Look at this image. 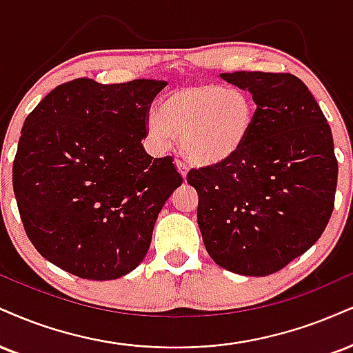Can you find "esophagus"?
Segmentation results:
<instances>
[{"label":"esophagus","mask_w":353,"mask_h":353,"mask_svg":"<svg viewBox=\"0 0 353 353\" xmlns=\"http://www.w3.org/2000/svg\"><path fill=\"white\" fill-rule=\"evenodd\" d=\"M176 165H177V169H179V172L182 174V176L185 177V174H188V164H185L182 159H176Z\"/></svg>","instance_id":"obj_1"}]
</instances>
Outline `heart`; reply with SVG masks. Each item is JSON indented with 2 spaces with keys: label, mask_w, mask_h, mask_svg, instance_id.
<instances>
[{
  "label": "heart",
  "mask_w": 353,
  "mask_h": 353,
  "mask_svg": "<svg viewBox=\"0 0 353 353\" xmlns=\"http://www.w3.org/2000/svg\"><path fill=\"white\" fill-rule=\"evenodd\" d=\"M256 105L248 93L219 83H195L172 90L159 110L148 113L146 130L158 150H169L176 134L185 158L217 165L243 150L252 134Z\"/></svg>",
  "instance_id": "b5f03b06"
}]
</instances>
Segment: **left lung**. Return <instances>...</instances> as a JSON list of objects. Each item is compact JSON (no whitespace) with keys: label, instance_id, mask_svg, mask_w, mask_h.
<instances>
[{"label":"left lung","instance_id":"1","mask_svg":"<svg viewBox=\"0 0 353 353\" xmlns=\"http://www.w3.org/2000/svg\"><path fill=\"white\" fill-rule=\"evenodd\" d=\"M256 118L239 154L192 169L197 223L210 258L245 276H268L321 239L334 210L339 165L329 123L292 74L233 72Z\"/></svg>","mask_w":353,"mask_h":353}]
</instances>
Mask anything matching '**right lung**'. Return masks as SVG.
<instances>
[{"instance_id":"obj_1","label":"right lung","mask_w":353,"mask_h":353,"mask_svg":"<svg viewBox=\"0 0 353 353\" xmlns=\"http://www.w3.org/2000/svg\"><path fill=\"white\" fill-rule=\"evenodd\" d=\"M165 85L75 79L28 114L12 189L31 243L67 273L107 281L146 256L156 219L182 184L171 156L152 159L141 144Z\"/></svg>"}]
</instances>
